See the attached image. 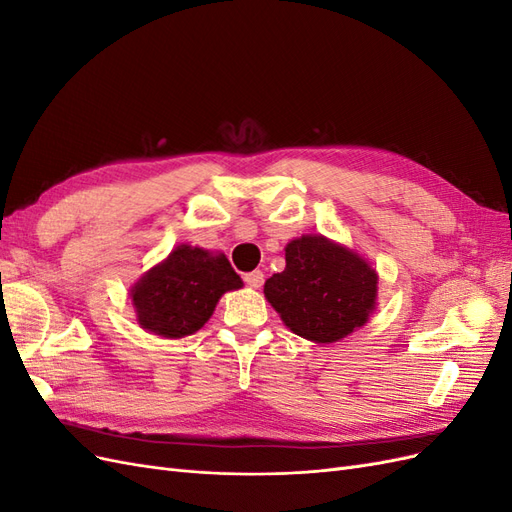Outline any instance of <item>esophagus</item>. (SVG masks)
I'll return each instance as SVG.
<instances>
[{
	"label": "esophagus",
	"instance_id": "34e87169",
	"mask_svg": "<svg viewBox=\"0 0 512 512\" xmlns=\"http://www.w3.org/2000/svg\"><path fill=\"white\" fill-rule=\"evenodd\" d=\"M243 280L250 288H260L262 282H265V275H262V271H250V273H245Z\"/></svg>",
	"mask_w": 512,
	"mask_h": 512
}]
</instances>
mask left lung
I'll return each mask as SVG.
<instances>
[{
    "mask_svg": "<svg viewBox=\"0 0 512 512\" xmlns=\"http://www.w3.org/2000/svg\"><path fill=\"white\" fill-rule=\"evenodd\" d=\"M284 252L286 269L265 282V297L294 335L333 344L374 314L378 271L365 256L324 235L292 239Z\"/></svg>",
    "mask_w": 512,
    "mask_h": 512,
    "instance_id": "obj_1",
    "label": "left lung"
}]
</instances>
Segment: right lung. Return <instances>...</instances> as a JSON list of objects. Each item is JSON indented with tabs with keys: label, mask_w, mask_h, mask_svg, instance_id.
<instances>
[{
	"label": "right lung",
	"mask_w": 512,
	"mask_h": 512,
	"mask_svg": "<svg viewBox=\"0 0 512 512\" xmlns=\"http://www.w3.org/2000/svg\"><path fill=\"white\" fill-rule=\"evenodd\" d=\"M239 288L243 280L222 252L181 243L138 277L130 299L141 329L181 339L203 329L222 294Z\"/></svg>",
	"instance_id": "right-lung-1"
}]
</instances>
